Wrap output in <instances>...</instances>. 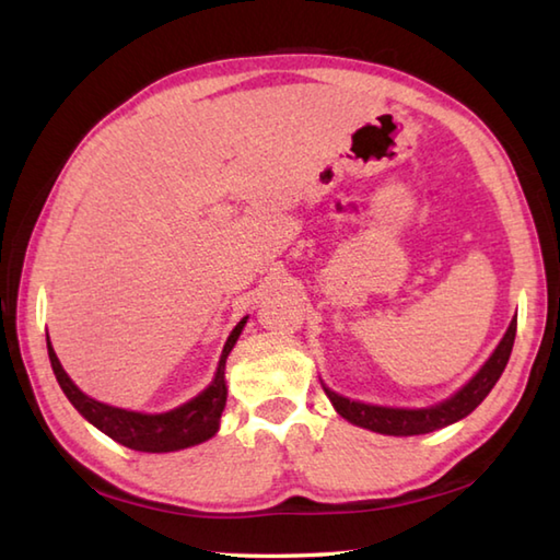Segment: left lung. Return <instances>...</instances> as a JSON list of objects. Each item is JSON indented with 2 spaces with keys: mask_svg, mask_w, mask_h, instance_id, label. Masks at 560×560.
<instances>
[{
  "mask_svg": "<svg viewBox=\"0 0 560 560\" xmlns=\"http://www.w3.org/2000/svg\"><path fill=\"white\" fill-rule=\"evenodd\" d=\"M517 334V318H512L508 334L500 340L493 355L488 358L481 370L476 372L474 380L464 386V389L450 396L447 401L428 408H384V406H370L360 401H350L346 396H338L336 392L326 389L330 404L350 423L360 428H368L382 435H425V432L440 430L444 425H452L471 413V410L483 401L488 392L493 389L495 382L503 374L505 364L510 360L512 343H515Z\"/></svg>",
  "mask_w": 560,
  "mask_h": 560,
  "instance_id": "1",
  "label": "left lung"
}]
</instances>
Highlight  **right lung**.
Segmentation results:
<instances>
[{
	"instance_id": "right-lung-1",
	"label": "right lung",
	"mask_w": 560,
	"mask_h": 560,
	"mask_svg": "<svg viewBox=\"0 0 560 560\" xmlns=\"http://www.w3.org/2000/svg\"><path fill=\"white\" fill-rule=\"evenodd\" d=\"M246 322H238L234 330L226 338L220 368L212 384L190 398L188 404L178 406L174 410H166V413H135V410H125L116 406H106L96 401V398L86 396L79 392V386L67 376L62 370L60 360H57L52 346L48 343V355L52 372L60 382L65 396L70 398L72 406L82 413L91 425H96L101 432H106L110 440H116L125 447L137 450V452H174V450H186L192 444H200L210 440L217 428H220V416L226 404V386H224V362L230 355L238 334H242Z\"/></svg>"
}]
</instances>
